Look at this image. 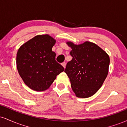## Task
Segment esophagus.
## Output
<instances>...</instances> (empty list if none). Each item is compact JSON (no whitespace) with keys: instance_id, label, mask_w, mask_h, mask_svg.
<instances>
[{"instance_id":"1","label":"esophagus","mask_w":127,"mask_h":127,"mask_svg":"<svg viewBox=\"0 0 127 127\" xmlns=\"http://www.w3.org/2000/svg\"><path fill=\"white\" fill-rule=\"evenodd\" d=\"M62 65H63V66L64 68H65V65H66V63H65V62H64V63H62Z\"/></svg>"}]
</instances>
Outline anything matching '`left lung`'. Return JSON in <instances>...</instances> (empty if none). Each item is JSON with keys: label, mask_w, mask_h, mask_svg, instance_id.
Here are the masks:
<instances>
[{"label": "left lung", "mask_w": 127, "mask_h": 127, "mask_svg": "<svg viewBox=\"0 0 127 127\" xmlns=\"http://www.w3.org/2000/svg\"><path fill=\"white\" fill-rule=\"evenodd\" d=\"M72 50V60L64 72L70 79L76 95L87 98L95 94L108 74L110 59L105 51L94 43L85 42L79 45L67 43Z\"/></svg>", "instance_id": "8db88e82"}]
</instances>
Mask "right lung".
Listing matches in <instances>:
<instances>
[{"instance_id": "1", "label": "right lung", "mask_w": 127, "mask_h": 127, "mask_svg": "<svg viewBox=\"0 0 127 127\" xmlns=\"http://www.w3.org/2000/svg\"><path fill=\"white\" fill-rule=\"evenodd\" d=\"M55 40L48 34L36 36L23 44L17 54L18 73L26 85L34 91H45L64 68L55 60L52 48Z\"/></svg>"}]
</instances>
